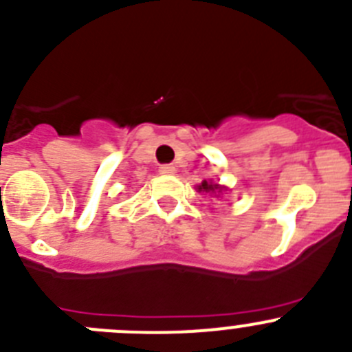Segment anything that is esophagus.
<instances>
[{"label":"esophagus","instance_id":"esophagus-1","mask_svg":"<svg viewBox=\"0 0 352 352\" xmlns=\"http://www.w3.org/2000/svg\"><path fill=\"white\" fill-rule=\"evenodd\" d=\"M175 172H177V168L173 165H161L160 166L161 175H173Z\"/></svg>","mask_w":352,"mask_h":352}]
</instances>
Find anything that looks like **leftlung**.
<instances>
[{
    "instance_id": "8db88e82",
    "label": "left lung",
    "mask_w": 352,
    "mask_h": 352,
    "mask_svg": "<svg viewBox=\"0 0 352 352\" xmlns=\"http://www.w3.org/2000/svg\"><path fill=\"white\" fill-rule=\"evenodd\" d=\"M199 191H205V192H210V195H219L221 196V192L226 191L224 186H219V184L212 182V180H203L201 184L198 186Z\"/></svg>"
}]
</instances>
